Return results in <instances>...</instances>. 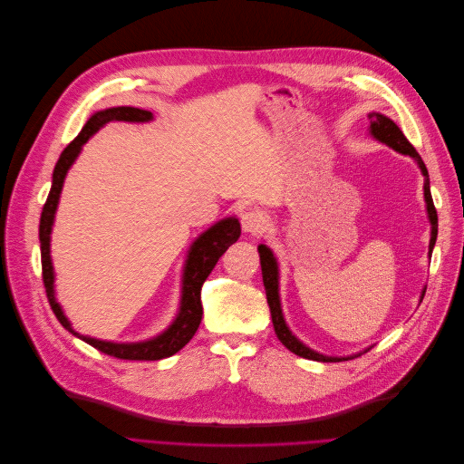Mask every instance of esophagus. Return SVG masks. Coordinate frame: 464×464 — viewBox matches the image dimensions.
Listing matches in <instances>:
<instances>
[{"instance_id":"esophagus-1","label":"esophagus","mask_w":464,"mask_h":464,"mask_svg":"<svg viewBox=\"0 0 464 464\" xmlns=\"http://www.w3.org/2000/svg\"><path fill=\"white\" fill-rule=\"evenodd\" d=\"M241 228H244L249 234L258 236L264 230H266V217H264L262 211H258L255 208H249V209L241 213Z\"/></svg>"}]
</instances>
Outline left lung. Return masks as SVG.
<instances>
[{
    "label": "left lung",
    "mask_w": 464,
    "mask_h": 464,
    "mask_svg": "<svg viewBox=\"0 0 464 464\" xmlns=\"http://www.w3.org/2000/svg\"><path fill=\"white\" fill-rule=\"evenodd\" d=\"M370 121V134L376 138L378 141L389 145L391 149L399 150L402 154H408L411 157L419 168H421V173L425 175V202H427V213H429V220L432 225L430 230V244L429 249L432 253L434 244H436V236H438V215H436V208L432 202V196H430V187H429V171L425 168V162L419 157V152L413 149V145L406 140V136L402 134V130L396 126L389 117L382 115V113H370L368 115ZM258 253H260V268H262V281H264V289H266V298H268V305H270V314H272V323H274V330L279 338V342L293 351L295 355L304 357V359H310V361H319V362H340V361H347L351 357H326L321 355V353L310 349L307 345H304L293 333L286 326L285 319H283V312H281V302H279V272H277V262L274 253L260 244L258 246ZM425 296V289L421 295V300ZM357 357V355H355Z\"/></svg>",
    "instance_id": "8db88e82"
}]
</instances>
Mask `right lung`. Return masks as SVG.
Masks as SVG:
<instances>
[{
    "label": "right lung",
    "mask_w": 464,
    "mask_h": 464,
    "mask_svg": "<svg viewBox=\"0 0 464 464\" xmlns=\"http://www.w3.org/2000/svg\"><path fill=\"white\" fill-rule=\"evenodd\" d=\"M150 119H152V113L145 111V109H140V107H111V109H105V111H98L91 119H88L86 124L82 126V130L79 131V136L60 154V159L54 166V173H53V187H51L45 206H43L41 220H39L43 283H45L47 298H49V304L53 307L56 319L62 323V326L65 330H70L72 334H75L82 342L91 343L92 347L105 353V355H109V357H117V359H124V361H160V359L175 355V353L183 349L192 340L198 326H200V323H202V315H204L202 285L208 279V276L211 274V270L215 268L217 260L225 255V251L232 244H236L239 234H241L237 218L228 217V218L218 220L217 225H213L209 230H206L200 237L194 241L190 251H188L187 264H185L179 314L169 324V328L164 330L160 336L152 338V340H145V342H136V343H115V342H103V340L82 336L72 328L68 317L63 315L60 304L54 298V272H53V262H51V232H53L54 213L58 208L65 173H68V169L79 157L81 147L88 141V138L94 136L96 131L100 128H103L105 124L113 122V121L147 122Z\"/></svg>",
    "instance_id": "obj_1"
}]
</instances>
